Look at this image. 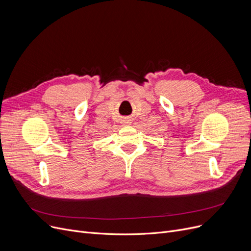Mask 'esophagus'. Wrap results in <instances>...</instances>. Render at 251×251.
I'll return each mask as SVG.
<instances>
[{"label": "esophagus", "instance_id": "34e87169", "mask_svg": "<svg viewBox=\"0 0 251 251\" xmlns=\"http://www.w3.org/2000/svg\"><path fill=\"white\" fill-rule=\"evenodd\" d=\"M130 120H128V119H126V120H124V124H130Z\"/></svg>", "mask_w": 251, "mask_h": 251}]
</instances>
